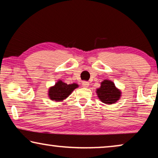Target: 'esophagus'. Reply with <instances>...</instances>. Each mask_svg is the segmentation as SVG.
Returning a JSON list of instances; mask_svg holds the SVG:
<instances>
[{
    "label": "esophagus",
    "instance_id": "34e87169",
    "mask_svg": "<svg viewBox=\"0 0 158 158\" xmlns=\"http://www.w3.org/2000/svg\"><path fill=\"white\" fill-rule=\"evenodd\" d=\"M89 86V83L88 81H84L82 82V86L84 87V88H88Z\"/></svg>",
    "mask_w": 158,
    "mask_h": 158
}]
</instances>
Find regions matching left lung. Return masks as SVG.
Returning a JSON list of instances; mask_svg holds the SVG:
<instances>
[{
	"label": "left lung",
	"mask_w": 158,
	"mask_h": 158,
	"mask_svg": "<svg viewBox=\"0 0 158 158\" xmlns=\"http://www.w3.org/2000/svg\"><path fill=\"white\" fill-rule=\"evenodd\" d=\"M96 92L101 102L109 105L116 103L122 94L121 91L115 85L114 82L109 79L103 80L99 88L96 89Z\"/></svg>",
	"instance_id": "obj_1"
}]
</instances>
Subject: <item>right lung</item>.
Returning <instances> with one entry per match:
<instances>
[{
	"mask_svg": "<svg viewBox=\"0 0 158 158\" xmlns=\"http://www.w3.org/2000/svg\"><path fill=\"white\" fill-rule=\"evenodd\" d=\"M77 84L73 83L67 84L63 82L62 80L59 79L54 86H52L48 89V97L52 101L56 102H63L70 94L74 91L75 89L78 88Z\"/></svg>",
	"mask_w": 158,
	"mask_h": 158,
	"instance_id": "add662e5",
	"label": "right lung"
}]
</instances>
